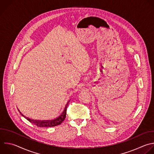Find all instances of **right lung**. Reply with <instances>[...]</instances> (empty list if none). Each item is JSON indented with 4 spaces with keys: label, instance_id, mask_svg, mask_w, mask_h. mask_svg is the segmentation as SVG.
<instances>
[{
    "label": "right lung",
    "instance_id": "1",
    "mask_svg": "<svg viewBox=\"0 0 154 154\" xmlns=\"http://www.w3.org/2000/svg\"><path fill=\"white\" fill-rule=\"evenodd\" d=\"M69 103V101H68ZM68 103L66 104L65 108L63 111V112L62 113V114L57 117L56 119L54 120H32L30 119L25 116H23L21 112V114L23 117H24L26 120H28L29 122L32 123L33 125H36L38 127H45V128H49V127H54L57 125H60L63 120L66 118V109H67V105Z\"/></svg>",
    "mask_w": 154,
    "mask_h": 154
}]
</instances>
